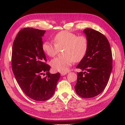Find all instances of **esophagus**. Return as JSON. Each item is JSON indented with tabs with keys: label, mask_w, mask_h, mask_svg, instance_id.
I'll return each instance as SVG.
<instances>
[{
	"label": "esophagus",
	"mask_w": 125,
	"mask_h": 125,
	"mask_svg": "<svg viewBox=\"0 0 125 125\" xmlns=\"http://www.w3.org/2000/svg\"><path fill=\"white\" fill-rule=\"evenodd\" d=\"M66 74H67V73L66 72V73H61V76H64V75H65Z\"/></svg>",
	"instance_id": "1"
}]
</instances>
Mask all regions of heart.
<instances>
[{"label": "heart", "mask_w": 125, "mask_h": 125, "mask_svg": "<svg viewBox=\"0 0 125 125\" xmlns=\"http://www.w3.org/2000/svg\"><path fill=\"white\" fill-rule=\"evenodd\" d=\"M54 41L55 43L46 41L42 46L45 54L52 57H54L60 49H64L62 56L55 58L50 62L54 70L67 72L73 61H81L86 54L88 42L85 36H77L75 33L64 31L57 33Z\"/></svg>", "instance_id": "obj_1"}]
</instances>
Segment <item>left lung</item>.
I'll use <instances>...</instances> for the list:
<instances>
[{
  "instance_id": "1",
  "label": "left lung",
  "mask_w": 125,
  "mask_h": 125,
  "mask_svg": "<svg viewBox=\"0 0 125 125\" xmlns=\"http://www.w3.org/2000/svg\"><path fill=\"white\" fill-rule=\"evenodd\" d=\"M88 42L84 57L76 68L77 73L75 86L77 94L82 98L97 96L106 86L112 70V55L110 44L105 35L91 28L83 31Z\"/></svg>"
}]
</instances>
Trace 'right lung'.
<instances>
[{
    "label": "right lung",
    "mask_w": 125,
    "mask_h": 125,
    "mask_svg": "<svg viewBox=\"0 0 125 125\" xmlns=\"http://www.w3.org/2000/svg\"><path fill=\"white\" fill-rule=\"evenodd\" d=\"M46 31L26 28L18 33L13 42L12 68L17 83L23 92L37 101L49 99L54 94L59 73H49L42 50V37ZM46 73V76H41Z\"/></svg>",
    "instance_id": "add662e5"
}]
</instances>
